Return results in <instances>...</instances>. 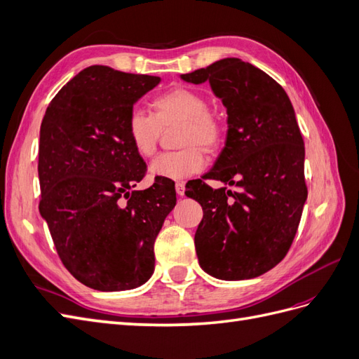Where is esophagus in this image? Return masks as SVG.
<instances>
[{"label": "esophagus", "instance_id": "obj_1", "mask_svg": "<svg viewBox=\"0 0 359 359\" xmlns=\"http://www.w3.org/2000/svg\"><path fill=\"white\" fill-rule=\"evenodd\" d=\"M175 190H177L178 196H184V191H186V184H184V182H177Z\"/></svg>", "mask_w": 359, "mask_h": 359}]
</instances>
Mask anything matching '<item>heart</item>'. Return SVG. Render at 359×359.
<instances>
[{
  "mask_svg": "<svg viewBox=\"0 0 359 359\" xmlns=\"http://www.w3.org/2000/svg\"><path fill=\"white\" fill-rule=\"evenodd\" d=\"M153 114L133 107L126 121L130 145L140 157L154 156L161 128L181 124L180 151L160 154L149 166L151 177L181 181L196 175L205 168L202 149L214 151L223 139V127L208 109L205 97L190 88L177 86L154 97Z\"/></svg>",
  "mask_w": 359,
  "mask_h": 359,
  "instance_id": "1",
  "label": "heart"
}]
</instances>
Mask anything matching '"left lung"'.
Returning <instances> with one entry per match:
<instances>
[{
	"instance_id": "8db88e82",
	"label": "left lung",
	"mask_w": 359,
	"mask_h": 359,
	"mask_svg": "<svg viewBox=\"0 0 359 359\" xmlns=\"http://www.w3.org/2000/svg\"><path fill=\"white\" fill-rule=\"evenodd\" d=\"M181 78L208 81L227 111L224 148L203 179L238 187L214 191L196 180L186 191L203 210L194 235L199 265L220 280L262 276L289 252L307 199L304 140L292 103L271 76L238 58Z\"/></svg>"
}]
</instances>
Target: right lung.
Returning <instances> with one entry per match:
<instances>
[{
    "label": "right lung",
    "instance_id": "right-lung-1",
    "mask_svg": "<svg viewBox=\"0 0 359 359\" xmlns=\"http://www.w3.org/2000/svg\"><path fill=\"white\" fill-rule=\"evenodd\" d=\"M158 82V76L86 67L43 116L39 210L62 265L95 290L145 283L154 271V241L177 203L168 180L132 191L147 165L128 142L126 121Z\"/></svg>",
    "mask_w": 359,
    "mask_h": 359
}]
</instances>
